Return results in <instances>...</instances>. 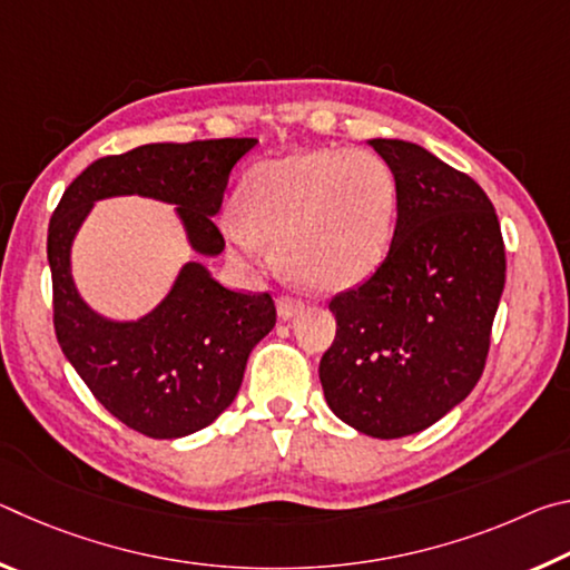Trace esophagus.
Segmentation results:
<instances>
[{"label": "esophagus", "instance_id": "34e87169", "mask_svg": "<svg viewBox=\"0 0 570 570\" xmlns=\"http://www.w3.org/2000/svg\"><path fill=\"white\" fill-rule=\"evenodd\" d=\"M276 308H278V316H282V320L286 322V320H294L296 314H302L304 312V302L302 298H294V296H278L276 298Z\"/></svg>", "mask_w": 570, "mask_h": 570}]
</instances>
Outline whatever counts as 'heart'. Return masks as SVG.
I'll list each match as a JSON object with an SVG mask.
<instances>
[{
  "label": "heart",
  "mask_w": 570,
  "mask_h": 570,
  "mask_svg": "<svg viewBox=\"0 0 570 570\" xmlns=\"http://www.w3.org/2000/svg\"><path fill=\"white\" fill-rule=\"evenodd\" d=\"M394 168L366 148H320L266 160L248 173L238 214L224 218L230 248L262 264L276 244L278 264L316 292L362 284L387 258L397 224Z\"/></svg>",
  "instance_id": "heart-1"
}]
</instances>
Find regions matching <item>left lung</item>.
<instances>
[{"mask_svg": "<svg viewBox=\"0 0 570 570\" xmlns=\"http://www.w3.org/2000/svg\"><path fill=\"white\" fill-rule=\"evenodd\" d=\"M370 146L400 186L390 254L336 294L320 364L330 410L370 438L414 435L458 407L488 360L505 286L495 208L475 180L407 140Z\"/></svg>", "mask_w": 570, "mask_h": 570, "instance_id": "1", "label": "left lung"}]
</instances>
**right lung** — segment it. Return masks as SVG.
Returning a JSON list of instances; mask_svg holds the SVG:
<instances>
[{"mask_svg":"<svg viewBox=\"0 0 570 570\" xmlns=\"http://www.w3.org/2000/svg\"><path fill=\"white\" fill-rule=\"evenodd\" d=\"M256 142H150L100 158L70 183L52 214L47 262L57 342L95 400L140 435H193L236 400L250 350L276 324L274 298L230 292L204 264L188 262L153 312L132 322L108 320L77 292L72 240L95 200L142 196L176 206L190 248L218 256L226 244L214 216L230 170Z\"/></svg>","mask_w":570,"mask_h":570,"instance_id":"obj_1","label":"right lung"}]
</instances>
